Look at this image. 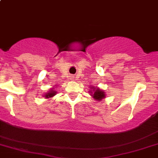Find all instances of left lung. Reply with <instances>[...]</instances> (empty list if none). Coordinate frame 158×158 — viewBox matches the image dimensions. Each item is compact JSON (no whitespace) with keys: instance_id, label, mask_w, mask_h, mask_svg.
I'll use <instances>...</instances> for the list:
<instances>
[{"instance_id":"8db88e82","label":"left lung","mask_w":158,"mask_h":158,"mask_svg":"<svg viewBox=\"0 0 158 158\" xmlns=\"http://www.w3.org/2000/svg\"><path fill=\"white\" fill-rule=\"evenodd\" d=\"M93 91H94V92L91 91V93H93V98H94L95 100H99V101H100V100H101L102 99H103L105 98L104 92H103V91H101L100 89H99V88H95V89H94Z\"/></svg>"}]
</instances>
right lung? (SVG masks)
Here are the masks:
<instances>
[{
  "label": "right lung",
  "mask_w": 158,
  "mask_h": 158,
  "mask_svg": "<svg viewBox=\"0 0 158 158\" xmlns=\"http://www.w3.org/2000/svg\"><path fill=\"white\" fill-rule=\"evenodd\" d=\"M55 94H56V91H52H52H49L48 93H46V94H45V97H46V98H52V97L55 96Z\"/></svg>",
  "instance_id": "1"
}]
</instances>
